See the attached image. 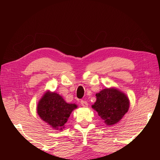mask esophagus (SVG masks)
<instances>
[{
    "label": "esophagus",
    "instance_id": "34e87169",
    "mask_svg": "<svg viewBox=\"0 0 160 160\" xmlns=\"http://www.w3.org/2000/svg\"><path fill=\"white\" fill-rule=\"evenodd\" d=\"M80 104H81V105H82V106L84 107H87L88 106V102H87L86 101H85V100H81V101H80Z\"/></svg>",
    "mask_w": 160,
    "mask_h": 160
}]
</instances>
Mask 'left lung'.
Listing matches in <instances>:
<instances>
[{
  "label": "left lung",
  "instance_id": "left-lung-1",
  "mask_svg": "<svg viewBox=\"0 0 160 160\" xmlns=\"http://www.w3.org/2000/svg\"><path fill=\"white\" fill-rule=\"evenodd\" d=\"M97 100L92 107L108 126L117 123L128 112V97L115 88H106L96 94Z\"/></svg>",
  "mask_w": 160,
  "mask_h": 160
}]
</instances>
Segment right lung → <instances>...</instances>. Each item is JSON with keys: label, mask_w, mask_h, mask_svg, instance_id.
Listing matches in <instances>:
<instances>
[{"label": "right lung", "mask_w": 160, "mask_h": 160, "mask_svg": "<svg viewBox=\"0 0 160 160\" xmlns=\"http://www.w3.org/2000/svg\"><path fill=\"white\" fill-rule=\"evenodd\" d=\"M78 106L68 104L56 92L47 91L37 104V113L53 128L62 130L70 113Z\"/></svg>", "instance_id": "right-lung-1"}]
</instances>
